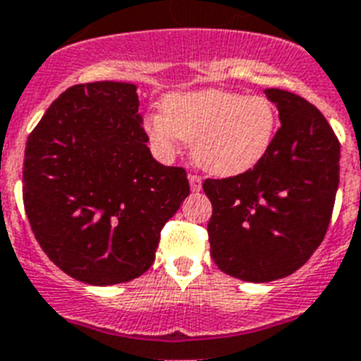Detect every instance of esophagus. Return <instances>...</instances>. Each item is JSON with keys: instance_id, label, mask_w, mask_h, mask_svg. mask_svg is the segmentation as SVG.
<instances>
[{"instance_id": "34e87169", "label": "esophagus", "mask_w": 361, "mask_h": 361, "mask_svg": "<svg viewBox=\"0 0 361 361\" xmlns=\"http://www.w3.org/2000/svg\"><path fill=\"white\" fill-rule=\"evenodd\" d=\"M188 180H190L192 192H201V188H202L201 177H197V175H188Z\"/></svg>"}]
</instances>
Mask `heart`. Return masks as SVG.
<instances>
[{
    "instance_id": "b5f03b06",
    "label": "heart",
    "mask_w": 361,
    "mask_h": 361,
    "mask_svg": "<svg viewBox=\"0 0 361 361\" xmlns=\"http://www.w3.org/2000/svg\"><path fill=\"white\" fill-rule=\"evenodd\" d=\"M162 114L145 116L144 130L160 157H173L192 142V159L216 177L252 169L273 145L279 114L264 95L219 88L173 92L162 99Z\"/></svg>"
}]
</instances>
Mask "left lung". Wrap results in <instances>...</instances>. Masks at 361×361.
Wrapping results in <instances>:
<instances>
[{"mask_svg":"<svg viewBox=\"0 0 361 361\" xmlns=\"http://www.w3.org/2000/svg\"><path fill=\"white\" fill-rule=\"evenodd\" d=\"M281 129L255 168L207 178L210 255L227 275L271 282L305 266L329 228L339 184V142L324 116L291 92L267 88Z\"/></svg>","mask_w":361,"mask_h":361,"instance_id":"left-lung-1","label":"left lung"}]
</instances>
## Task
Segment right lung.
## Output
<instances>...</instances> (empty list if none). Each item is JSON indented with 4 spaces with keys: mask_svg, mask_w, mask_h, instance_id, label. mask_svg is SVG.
<instances>
[{
    "mask_svg": "<svg viewBox=\"0 0 361 361\" xmlns=\"http://www.w3.org/2000/svg\"><path fill=\"white\" fill-rule=\"evenodd\" d=\"M136 88L118 80L71 86L27 138L23 204L35 238L85 284L144 275L164 223L190 195L186 171L149 151Z\"/></svg>",
    "mask_w": 361,
    "mask_h": 361,
    "instance_id": "right-lung-1",
    "label": "right lung"
}]
</instances>
